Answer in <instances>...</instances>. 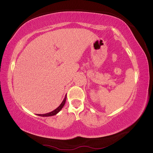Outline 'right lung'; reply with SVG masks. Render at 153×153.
I'll use <instances>...</instances> for the list:
<instances>
[{
    "instance_id": "right-lung-1",
    "label": "right lung",
    "mask_w": 153,
    "mask_h": 153,
    "mask_svg": "<svg viewBox=\"0 0 153 153\" xmlns=\"http://www.w3.org/2000/svg\"><path fill=\"white\" fill-rule=\"evenodd\" d=\"M66 96L64 97V100L62 101V102L61 103L60 105H59L56 109H54L53 111L49 112V113L45 114H37V115L39 116H42V117H49V116H54V115H56L59 111L61 110L62 109V108L64 105V104H65V103H66Z\"/></svg>"
}]
</instances>
